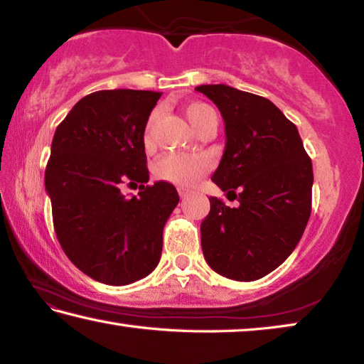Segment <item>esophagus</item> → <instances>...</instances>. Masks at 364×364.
Segmentation results:
<instances>
[{
    "instance_id": "esophagus-1",
    "label": "esophagus",
    "mask_w": 364,
    "mask_h": 364,
    "mask_svg": "<svg viewBox=\"0 0 364 364\" xmlns=\"http://www.w3.org/2000/svg\"><path fill=\"white\" fill-rule=\"evenodd\" d=\"M178 193H180L181 199H184V197H188L191 194V189L186 186H178Z\"/></svg>"
}]
</instances>
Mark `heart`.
Listing matches in <instances>:
<instances>
[{
    "instance_id": "obj_1",
    "label": "heart",
    "mask_w": 364,
    "mask_h": 364,
    "mask_svg": "<svg viewBox=\"0 0 364 364\" xmlns=\"http://www.w3.org/2000/svg\"><path fill=\"white\" fill-rule=\"evenodd\" d=\"M208 109L210 107L202 102L189 104L186 107V115L189 122L193 123V127L199 123L202 115H204V112ZM156 119L157 112H152L149 115V119H147L144 128L146 143L151 141L152 127ZM208 167H210V162H208V159L205 156H200V154H168V156L159 160L156 171L162 180H167L176 184H196L204 178V175L208 171Z\"/></svg>"
}]
</instances>
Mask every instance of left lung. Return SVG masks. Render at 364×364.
<instances>
[{"instance_id": "obj_1", "label": "left lung", "mask_w": 364, "mask_h": 364, "mask_svg": "<svg viewBox=\"0 0 364 364\" xmlns=\"http://www.w3.org/2000/svg\"><path fill=\"white\" fill-rule=\"evenodd\" d=\"M196 91L212 100L225 120V152L212 181L239 202L228 207L210 197L200 225L202 252L225 278L260 279L292 254L305 231L311 159L297 127L267 97L228 85H200Z\"/></svg>"}]
</instances>
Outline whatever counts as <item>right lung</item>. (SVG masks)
Instances as JSON below:
<instances>
[{"mask_svg": "<svg viewBox=\"0 0 364 364\" xmlns=\"http://www.w3.org/2000/svg\"><path fill=\"white\" fill-rule=\"evenodd\" d=\"M160 96L96 91L54 133L45 171L54 231L69 260L104 284H132L152 273L164 226L180 202L173 184H147L144 128ZM123 182H139V196H123Z\"/></svg>", "mask_w": 364, "mask_h": 364, "instance_id": "right-lung-1", "label": "right lung"}]
</instances>
